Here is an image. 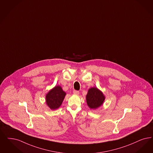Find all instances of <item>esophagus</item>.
<instances>
[{
  "label": "esophagus",
  "instance_id": "obj_1",
  "mask_svg": "<svg viewBox=\"0 0 153 153\" xmlns=\"http://www.w3.org/2000/svg\"><path fill=\"white\" fill-rule=\"evenodd\" d=\"M73 93L74 94H79V92L78 91H76V90H74L73 91Z\"/></svg>",
  "mask_w": 153,
  "mask_h": 153
}]
</instances>
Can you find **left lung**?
Masks as SVG:
<instances>
[{
  "label": "left lung",
  "instance_id": "1",
  "mask_svg": "<svg viewBox=\"0 0 153 153\" xmlns=\"http://www.w3.org/2000/svg\"><path fill=\"white\" fill-rule=\"evenodd\" d=\"M105 99V97L102 92L96 87L90 88L86 96L87 105L92 109H96L101 106Z\"/></svg>",
  "mask_w": 153,
  "mask_h": 153
}]
</instances>
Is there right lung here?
<instances>
[{
    "label": "right lung",
    "mask_w": 153,
    "mask_h": 153,
    "mask_svg": "<svg viewBox=\"0 0 153 153\" xmlns=\"http://www.w3.org/2000/svg\"><path fill=\"white\" fill-rule=\"evenodd\" d=\"M65 95L60 86H55L46 94V104L51 109H57L61 106Z\"/></svg>",
    "instance_id": "1"
}]
</instances>
